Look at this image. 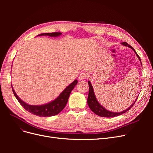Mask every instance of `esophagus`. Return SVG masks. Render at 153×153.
I'll use <instances>...</instances> for the list:
<instances>
[{"instance_id": "1", "label": "esophagus", "mask_w": 153, "mask_h": 153, "mask_svg": "<svg viewBox=\"0 0 153 153\" xmlns=\"http://www.w3.org/2000/svg\"><path fill=\"white\" fill-rule=\"evenodd\" d=\"M88 78V75H87V73L83 72V73L80 74L79 80H84V79H85V78Z\"/></svg>"}]
</instances>
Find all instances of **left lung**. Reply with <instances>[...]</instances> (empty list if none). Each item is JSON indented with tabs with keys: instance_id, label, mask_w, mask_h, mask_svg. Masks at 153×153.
Returning a JSON list of instances; mask_svg holds the SVG:
<instances>
[{
	"instance_id": "obj_1",
	"label": "left lung",
	"mask_w": 153,
	"mask_h": 153,
	"mask_svg": "<svg viewBox=\"0 0 153 153\" xmlns=\"http://www.w3.org/2000/svg\"><path fill=\"white\" fill-rule=\"evenodd\" d=\"M122 45L125 46V47H128L129 48H130L131 49H132L134 52L135 53L136 55L137 56V57L138 58V59L140 60V63L142 64L141 62V60L140 57L138 56V54L137 53L136 51L133 49V48H132V47H131L130 45H128L126 42H123L121 43ZM88 84H89V94H88V98H87V104L89 105L90 109L95 114L99 115L100 117H114L115 116H118V115H121L123 114L126 113L127 111H128L129 109H130L132 106H133V105L135 104V103L136 102V101L138 98V96L137 98H136V100L134 101V103H133L131 106L128 107L127 109L124 110L122 112H111L110 110H106L105 108H104L103 106L101 105L96 99V97L94 94V89H93V87H92L91 83L90 81H88Z\"/></svg>"
}]
</instances>
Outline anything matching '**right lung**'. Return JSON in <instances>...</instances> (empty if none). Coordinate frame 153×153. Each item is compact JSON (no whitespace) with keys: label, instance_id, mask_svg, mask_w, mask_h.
I'll use <instances>...</instances> for the list:
<instances>
[{"label":"right lung","instance_id":"1","mask_svg":"<svg viewBox=\"0 0 153 153\" xmlns=\"http://www.w3.org/2000/svg\"><path fill=\"white\" fill-rule=\"evenodd\" d=\"M62 34L61 32H52V33H42L38 35L39 36H48L50 37H58ZM78 80H75L71 84H69L68 87L64 89L62 92L60 94L57 98L54 100L50 101V102L41 105H32L27 104L24 101H22L18 96L16 94L13 87H12V90L13 94L16 97L17 100L19 101L21 105L24 107L27 111L30 113L38 115L39 117H51L58 114L64 108L65 106L67 104L68 101L69 96L71 94V92L74 89V87L77 84Z\"/></svg>","mask_w":153,"mask_h":153}]
</instances>
